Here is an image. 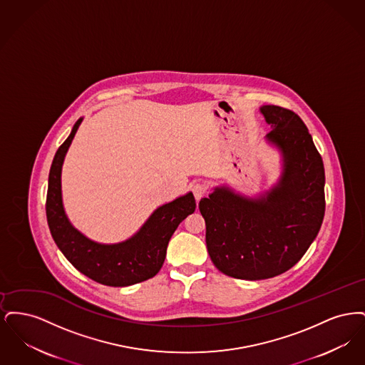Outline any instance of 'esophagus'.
<instances>
[{
  "instance_id": "obj_1",
  "label": "esophagus",
  "mask_w": 365,
  "mask_h": 365,
  "mask_svg": "<svg viewBox=\"0 0 365 365\" xmlns=\"http://www.w3.org/2000/svg\"><path fill=\"white\" fill-rule=\"evenodd\" d=\"M191 191H192V194H194L195 201H200V200L207 194V186H205L204 183H195V185H192Z\"/></svg>"
}]
</instances>
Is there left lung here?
Returning <instances> with one entry per match:
<instances>
[{
  "mask_svg": "<svg viewBox=\"0 0 365 365\" xmlns=\"http://www.w3.org/2000/svg\"><path fill=\"white\" fill-rule=\"evenodd\" d=\"M260 112L271 125L267 140L283 156L278 183L259 198L216 187L198 204L215 267L231 278L260 280L295 265L324 217V165L301 118L278 105Z\"/></svg>",
  "mask_w": 365,
  "mask_h": 365,
  "instance_id": "1",
  "label": "left lung"
}]
</instances>
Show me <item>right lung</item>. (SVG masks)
Segmentation results:
<instances>
[{"label": "right lung", "mask_w": 365, "mask_h": 365, "mask_svg": "<svg viewBox=\"0 0 365 365\" xmlns=\"http://www.w3.org/2000/svg\"><path fill=\"white\" fill-rule=\"evenodd\" d=\"M82 118L53 158L46 195V217L53 240L66 259L87 278L105 286L124 287L153 278L165 260L167 246L178 226L195 210L191 192L157 208L138 232L113 245L94 242L72 226L61 198V168Z\"/></svg>", "instance_id": "obj_1"}]
</instances>
